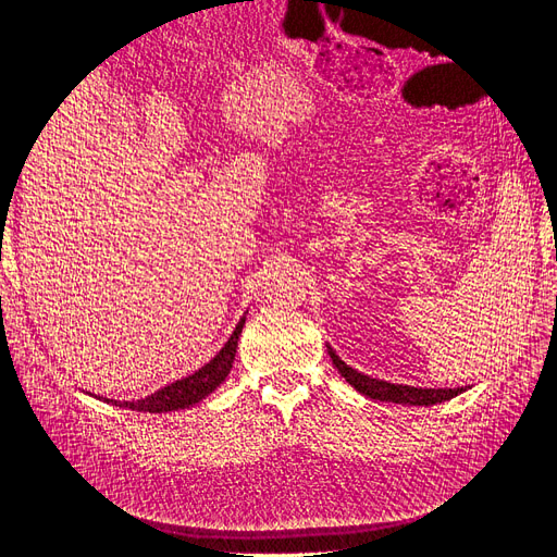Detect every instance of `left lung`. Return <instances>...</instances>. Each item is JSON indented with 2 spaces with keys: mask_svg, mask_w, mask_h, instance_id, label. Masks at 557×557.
Wrapping results in <instances>:
<instances>
[{
  "mask_svg": "<svg viewBox=\"0 0 557 557\" xmlns=\"http://www.w3.org/2000/svg\"><path fill=\"white\" fill-rule=\"evenodd\" d=\"M327 352L332 358V364L339 369V374L346 379L348 385L356 387V391L369 399H379V401H393V404H404V407H432V404H442L453 397H458L465 393V387H413V385H404V383H387L379 381L367 374H360L346 364L339 356H336L334 348L330 344Z\"/></svg>",
  "mask_w": 557,
  "mask_h": 557,
  "instance_id": "left-lung-1",
  "label": "left lung"
}]
</instances>
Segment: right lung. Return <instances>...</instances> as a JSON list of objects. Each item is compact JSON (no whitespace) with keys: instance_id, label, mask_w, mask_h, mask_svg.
<instances>
[{"instance_id":"obj_1","label":"right lung","mask_w":557,"mask_h":557,"mask_svg":"<svg viewBox=\"0 0 557 557\" xmlns=\"http://www.w3.org/2000/svg\"><path fill=\"white\" fill-rule=\"evenodd\" d=\"M246 323V315L239 318L237 327L230 334V339L225 342V346L215 352V356L201 367L197 369L195 374L178 379L170 385L160 387L158 393L148 395L144 399H132V401H117V399H107V397H97L107 404H113V407H123L129 411H141V413H170V411H178V409H190L195 404H199L201 399H207L218 385H221L234 362V356H237V342H239V334L244 330Z\"/></svg>"}]
</instances>
